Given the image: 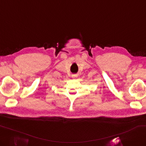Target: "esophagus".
<instances>
[{"label": "esophagus", "mask_w": 146, "mask_h": 146, "mask_svg": "<svg viewBox=\"0 0 146 146\" xmlns=\"http://www.w3.org/2000/svg\"><path fill=\"white\" fill-rule=\"evenodd\" d=\"M72 77H73V78H76V75H74H74H72Z\"/></svg>", "instance_id": "esophagus-1"}]
</instances>
